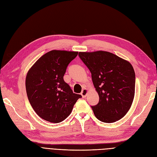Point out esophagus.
I'll return each mask as SVG.
<instances>
[{"label": "esophagus", "instance_id": "34e87169", "mask_svg": "<svg viewBox=\"0 0 157 157\" xmlns=\"http://www.w3.org/2000/svg\"><path fill=\"white\" fill-rule=\"evenodd\" d=\"M87 93H88V90L87 89H83L82 93H81V94H82L83 98H85L86 96H87Z\"/></svg>", "mask_w": 157, "mask_h": 157}]
</instances>
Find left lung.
<instances>
[{"label": "left lung", "mask_w": 157, "mask_h": 157, "mask_svg": "<svg viewBox=\"0 0 157 157\" xmlns=\"http://www.w3.org/2000/svg\"><path fill=\"white\" fill-rule=\"evenodd\" d=\"M79 57L91 73L99 96L91 108L95 117L104 123L123 118L130 109L135 93V72L127 60L104 51L79 52Z\"/></svg>", "instance_id": "left-lung-1"}]
</instances>
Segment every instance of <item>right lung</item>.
<instances>
[{"mask_svg": "<svg viewBox=\"0 0 157 157\" xmlns=\"http://www.w3.org/2000/svg\"><path fill=\"white\" fill-rule=\"evenodd\" d=\"M78 52L52 50L30 68L25 86L33 109L42 119L58 123L71 113L82 95L74 93L63 76L68 65Z\"/></svg>", "mask_w": 157, "mask_h": 157, "instance_id": "1", "label": "right lung"}]
</instances>
